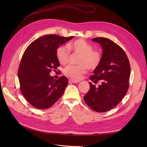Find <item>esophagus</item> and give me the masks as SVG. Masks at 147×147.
I'll return each mask as SVG.
<instances>
[{
    "mask_svg": "<svg viewBox=\"0 0 147 147\" xmlns=\"http://www.w3.org/2000/svg\"><path fill=\"white\" fill-rule=\"evenodd\" d=\"M80 81L78 80H74V79H69V83H79Z\"/></svg>",
    "mask_w": 147,
    "mask_h": 147,
    "instance_id": "obj_1",
    "label": "esophagus"
}]
</instances>
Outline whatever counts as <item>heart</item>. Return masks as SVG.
<instances>
[{
    "instance_id": "1",
    "label": "heart",
    "mask_w": 147,
    "mask_h": 147,
    "mask_svg": "<svg viewBox=\"0 0 147 147\" xmlns=\"http://www.w3.org/2000/svg\"><path fill=\"white\" fill-rule=\"evenodd\" d=\"M90 44L83 38H79L67 45L59 46L56 51V56L59 63L65 65L68 62L69 51L80 55L78 64L79 65H69L64 69V74L75 79H80L82 76L89 70H95L102 61V53L101 51L93 49Z\"/></svg>"
}]
</instances>
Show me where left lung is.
<instances>
[{
  "label": "left lung",
  "instance_id": "8db88e82",
  "mask_svg": "<svg viewBox=\"0 0 147 147\" xmlns=\"http://www.w3.org/2000/svg\"><path fill=\"white\" fill-rule=\"evenodd\" d=\"M92 40L101 45L103 57L101 64L90 77L94 83L89 82L90 89L83 98L91 109L104 113L117 105L127 94L130 65L126 53L117 44L105 37Z\"/></svg>",
  "mask_w": 147,
  "mask_h": 147
}]
</instances>
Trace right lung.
<instances>
[{
  "label": "right lung",
  "mask_w": 147,
  "mask_h": 147,
  "mask_svg": "<svg viewBox=\"0 0 147 147\" xmlns=\"http://www.w3.org/2000/svg\"><path fill=\"white\" fill-rule=\"evenodd\" d=\"M73 37L45 35L31 43L23 53L18 71L20 89L36 109H48L63 95L68 79L61 76L55 80L49 73L60 66L56 56L57 48Z\"/></svg>",
  "instance_id": "obj_1"
}]
</instances>
